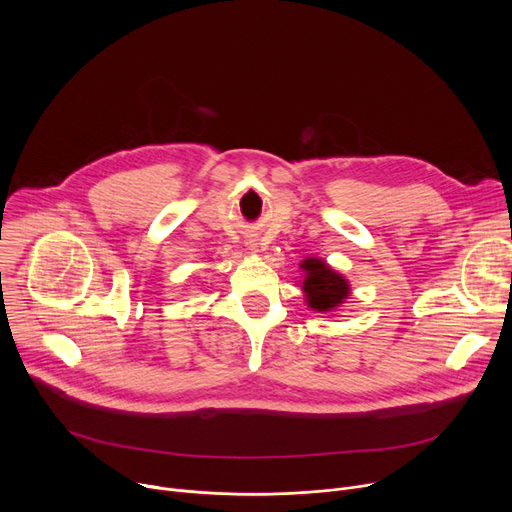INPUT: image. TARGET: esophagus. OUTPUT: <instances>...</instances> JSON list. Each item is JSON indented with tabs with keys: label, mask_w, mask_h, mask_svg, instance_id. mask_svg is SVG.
Masks as SVG:
<instances>
[{
	"label": "esophagus",
	"mask_w": 512,
	"mask_h": 512,
	"mask_svg": "<svg viewBox=\"0 0 512 512\" xmlns=\"http://www.w3.org/2000/svg\"><path fill=\"white\" fill-rule=\"evenodd\" d=\"M247 245H249V249H251V251H257V242H255V240H249Z\"/></svg>",
	"instance_id": "obj_1"
}]
</instances>
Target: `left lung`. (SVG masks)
<instances>
[{
    "mask_svg": "<svg viewBox=\"0 0 512 512\" xmlns=\"http://www.w3.org/2000/svg\"><path fill=\"white\" fill-rule=\"evenodd\" d=\"M299 267L303 272V282L299 284L305 294V303L311 311H338L346 303V299L351 297V284L324 259L307 257L301 261Z\"/></svg>",
    "mask_w": 512,
    "mask_h": 512,
    "instance_id": "left-lung-1",
    "label": "left lung"
}]
</instances>
